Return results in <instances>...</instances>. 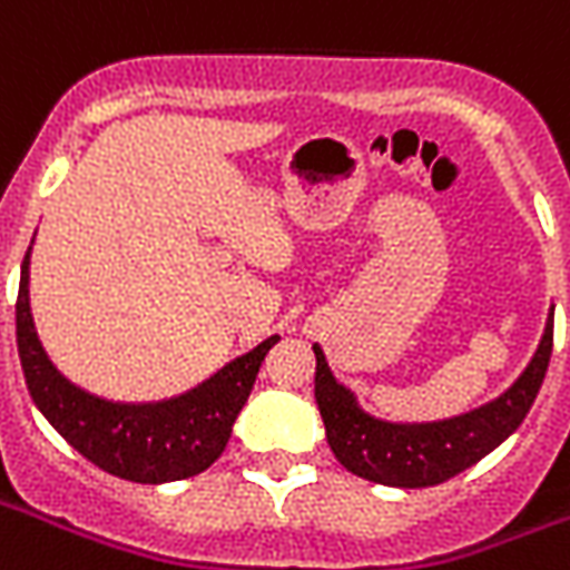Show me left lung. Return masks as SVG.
Returning <instances> with one entry per match:
<instances>
[{
  "label": "left lung",
  "mask_w": 570,
  "mask_h": 570,
  "mask_svg": "<svg viewBox=\"0 0 570 570\" xmlns=\"http://www.w3.org/2000/svg\"><path fill=\"white\" fill-rule=\"evenodd\" d=\"M550 354L552 311L538 354L519 375V382L494 403L433 424H391L366 415L357 406L354 394L335 382L321 347H314L317 357L314 400L326 424V442L338 458V464L370 482L394 485V489L440 485L482 461L525 421L550 366Z\"/></svg>",
  "instance_id": "left-lung-1"
}]
</instances>
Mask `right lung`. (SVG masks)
Here are the masks:
<instances>
[{"label": "right lung", "mask_w": 570, "mask_h": 570, "mask_svg": "<svg viewBox=\"0 0 570 570\" xmlns=\"http://www.w3.org/2000/svg\"><path fill=\"white\" fill-rule=\"evenodd\" d=\"M277 335L228 363L210 382L164 403H109L60 375L30 314V249L20 265L18 354L32 403L51 428L106 473L130 482H174L204 473L225 452L262 360Z\"/></svg>", "instance_id": "add662e5"}]
</instances>
